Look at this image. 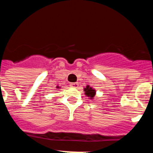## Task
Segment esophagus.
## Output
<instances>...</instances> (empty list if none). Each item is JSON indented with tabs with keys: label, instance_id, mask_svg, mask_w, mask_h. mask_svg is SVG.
Masks as SVG:
<instances>
[{
	"label": "esophagus",
	"instance_id": "esophagus-1",
	"mask_svg": "<svg viewBox=\"0 0 153 153\" xmlns=\"http://www.w3.org/2000/svg\"><path fill=\"white\" fill-rule=\"evenodd\" d=\"M70 86L74 87V88H77L78 86V83H70Z\"/></svg>",
	"mask_w": 153,
	"mask_h": 153
}]
</instances>
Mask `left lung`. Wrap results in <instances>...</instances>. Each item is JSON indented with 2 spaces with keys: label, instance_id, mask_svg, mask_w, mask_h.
Returning a JSON list of instances; mask_svg holds the SVG:
<instances>
[{
  "label": "left lung",
  "instance_id": "1",
  "mask_svg": "<svg viewBox=\"0 0 153 153\" xmlns=\"http://www.w3.org/2000/svg\"><path fill=\"white\" fill-rule=\"evenodd\" d=\"M84 91L85 94L88 97H90V99H93L94 97V96H95V90H93V88L90 87V86H86V88L84 89Z\"/></svg>",
  "mask_w": 153,
  "mask_h": 153
}]
</instances>
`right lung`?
<instances>
[{
  "instance_id": "right-lung-1",
  "label": "right lung",
  "mask_w": 153,
  "mask_h": 153,
  "mask_svg": "<svg viewBox=\"0 0 153 153\" xmlns=\"http://www.w3.org/2000/svg\"><path fill=\"white\" fill-rule=\"evenodd\" d=\"M57 87H58V86H57Z\"/></svg>"
}]
</instances>
